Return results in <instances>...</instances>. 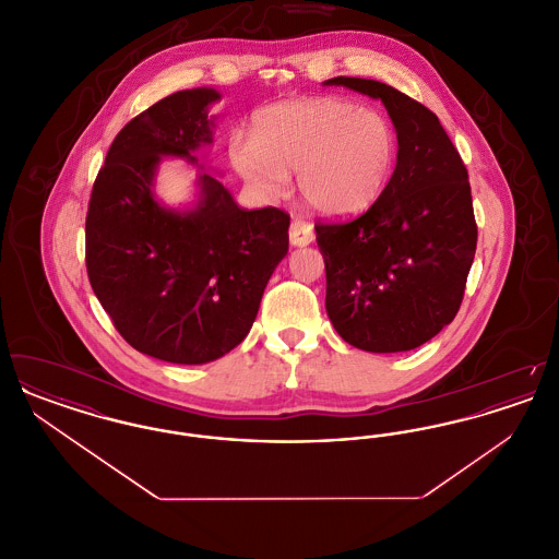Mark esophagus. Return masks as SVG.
<instances>
[{
    "instance_id": "1",
    "label": "esophagus",
    "mask_w": 559,
    "mask_h": 559,
    "mask_svg": "<svg viewBox=\"0 0 559 559\" xmlns=\"http://www.w3.org/2000/svg\"><path fill=\"white\" fill-rule=\"evenodd\" d=\"M289 240L293 247H306L314 240V228L312 224L304 222V219H293L292 228H289Z\"/></svg>"
}]
</instances>
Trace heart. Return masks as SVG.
Segmentation results:
<instances>
[{"mask_svg": "<svg viewBox=\"0 0 559 559\" xmlns=\"http://www.w3.org/2000/svg\"><path fill=\"white\" fill-rule=\"evenodd\" d=\"M228 159L240 178L276 197L297 169V188L308 207L331 217L369 210L396 159L390 121L344 98L285 100L260 108L251 138L233 135Z\"/></svg>", "mask_w": 559, "mask_h": 559, "instance_id": "heart-1", "label": "heart"}]
</instances>
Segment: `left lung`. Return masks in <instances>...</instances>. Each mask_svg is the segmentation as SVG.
I'll return each mask as SVG.
<instances>
[{"instance_id":"left-lung-1","label":"left lung","mask_w":559,"mask_h":559,"mask_svg":"<svg viewBox=\"0 0 559 559\" xmlns=\"http://www.w3.org/2000/svg\"><path fill=\"white\" fill-rule=\"evenodd\" d=\"M383 103L399 135L396 169L367 212L317 224L326 314L349 346L390 354L424 346L459 312L478 226L467 169L438 117L374 80L333 78Z\"/></svg>"}]
</instances>
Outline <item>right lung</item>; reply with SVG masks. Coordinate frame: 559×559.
Instances as JSON below:
<instances>
[{
  "label": "right lung",
  "mask_w": 559,
  "mask_h": 559,
  "mask_svg": "<svg viewBox=\"0 0 559 559\" xmlns=\"http://www.w3.org/2000/svg\"><path fill=\"white\" fill-rule=\"evenodd\" d=\"M213 87L182 90L117 133L85 217L90 285L119 335L174 365H205L247 337L267 281L289 251V215L240 210L212 174L178 212L155 197L160 157L197 163L212 144Z\"/></svg>",
  "instance_id": "obj_1"
}]
</instances>
